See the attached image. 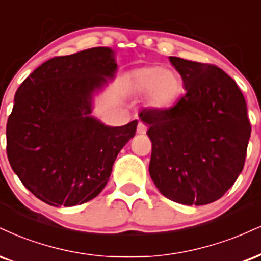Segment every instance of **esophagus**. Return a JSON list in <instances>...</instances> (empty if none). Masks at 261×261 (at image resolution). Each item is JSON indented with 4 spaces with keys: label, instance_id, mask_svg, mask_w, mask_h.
Listing matches in <instances>:
<instances>
[{
    "label": "esophagus",
    "instance_id": "esophagus-1",
    "mask_svg": "<svg viewBox=\"0 0 261 261\" xmlns=\"http://www.w3.org/2000/svg\"><path fill=\"white\" fill-rule=\"evenodd\" d=\"M147 133V126L143 124V122H139V125H137V134L140 135H144Z\"/></svg>",
    "mask_w": 261,
    "mask_h": 261
}]
</instances>
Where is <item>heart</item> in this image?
Returning <instances> with one entry per match:
<instances>
[{
    "label": "heart",
    "mask_w": 261,
    "mask_h": 261,
    "mask_svg": "<svg viewBox=\"0 0 261 261\" xmlns=\"http://www.w3.org/2000/svg\"><path fill=\"white\" fill-rule=\"evenodd\" d=\"M128 84L134 93L146 95L148 106L159 111L174 107L184 92L181 75L161 65L135 69L128 74Z\"/></svg>",
    "instance_id": "obj_1"
}]
</instances>
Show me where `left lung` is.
I'll return each mask as SVG.
<instances>
[{
	"label": "left lung",
	"mask_w": 261,
	"mask_h": 261,
	"mask_svg": "<svg viewBox=\"0 0 261 261\" xmlns=\"http://www.w3.org/2000/svg\"><path fill=\"white\" fill-rule=\"evenodd\" d=\"M169 59L186 93L171 108L140 113L152 141L149 174L166 198L204 205L221 198L243 170L252 131L246 99L220 68Z\"/></svg>",
	"instance_id": "1"
}]
</instances>
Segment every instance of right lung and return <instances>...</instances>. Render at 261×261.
<instances>
[{
	"label": "right lung",
	"mask_w": 261,
	"mask_h": 261,
	"mask_svg": "<svg viewBox=\"0 0 261 261\" xmlns=\"http://www.w3.org/2000/svg\"><path fill=\"white\" fill-rule=\"evenodd\" d=\"M114 51L51 58L25 79L7 121V155L21 184L53 206L98 196L137 120L112 127L91 115L93 96L115 77Z\"/></svg>",
	"instance_id": "1"
}]
</instances>
